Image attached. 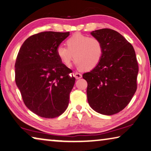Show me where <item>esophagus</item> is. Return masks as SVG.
<instances>
[{
	"mask_svg": "<svg viewBox=\"0 0 151 151\" xmlns=\"http://www.w3.org/2000/svg\"><path fill=\"white\" fill-rule=\"evenodd\" d=\"M75 77L76 78V79H79V78L82 77V75L81 73L76 72V73H75Z\"/></svg>",
	"mask_w": 151,
	"mask_h": 151,
	"instance_id": "1",
	"label": "esophagus"
}]
</instances>
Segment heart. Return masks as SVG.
I'll use <instances>...</instances> for the list:
<instances>
[{
	"label": "heart",
	"instance_id": "1",
	"mask_svg": "<svg viewBox=\"0 0 151 151\" xmlns=\"http://www.w3.org/2000/svg\"><path fill=\"white\" fill-rule=\"evenodd\" d=\"M66 45H60L56 49L58 58L65 66H70L75 58L79 68L90 70L102 60L104 49L98 38L76 33L66 40Z\"/></svg>",
	"mask_w": 151,
	"mask_h": 151
}]
</instances>
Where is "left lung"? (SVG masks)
Returning <instances> with one entry per match:
<instances>
[{"instance_id":"8db88e82","label":"left lung","mask_w":151,"mask_h":151,"mask_svg":"<svg viewBox=\"0 0 151 151\" xmlns=\"http://www.w3.org/2000/svg\"><path fill=\"white\" fill-rule=\"evenodd\" d=\"M91 35L103 45L102 60L83 75L87 81V100L96 112L112 115L124 109L137 89L138 64L132 44L115 30L103 28Z\"/></svg>"}]
</instances>
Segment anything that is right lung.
<instances>
[{"label":"right lung","instance_id":"1","mask_svg":"<svg viewBox=\"0 0 151 151\" xmlns=\"http://www.w3.org/2000/svg\"><path fill=\"white\" fill-rule=\"evenodd\" d=\"M69 32H42L28 38L15 62V83L29 110L44 118L61 115L68 106L75 78L56 49Z\"/></svg>","mask_w":151,"mask_h":151}]
</instances>
